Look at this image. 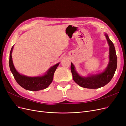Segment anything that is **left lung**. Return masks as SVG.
<instances>
[{
    "label": "left lung",
    "mask_w": 126,
    "mask_h": 126,
    "mask_svg": "<svg viewBox=\"0 0 126 126\" xmlns=\"http://www.w3.org/2000/svg\"><path fill=\"white\" fill-rule=\"evenodd\" d=\"M104 35L109 46V62L105 70L99 72L98 73L82 76L76 70L74 64L71 63L72 78L74 81L80 87L89 89L99 88L109 83L115 73L117 66V58L115 48L107 34L105 32Z\"/></svg>",
    "instance_id": "1"
}]
</instances>
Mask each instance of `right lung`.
Listing matches in <instances>:
<instances>
[{"label":"right lung","instance_id":"right-lung-1","mask_svg":"<svg viewBox=\"0 0 126 126\" xmlns=\"http://www.w3.org/2000/svg\"><path fill=\"white\" fill-rule=\"evenodd\" d=\"M14 47V45L11 48L10 52L9 63L10 71L17 82L21 87L30 91H39L47 88L52 82L54 73L60 63L50 67L43 75L30 77L22 75L17 71L14 65L11 55Z\"/></svg>","mask_w":126,"mask_h":126}]
</instances>
